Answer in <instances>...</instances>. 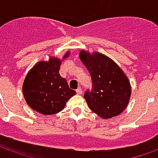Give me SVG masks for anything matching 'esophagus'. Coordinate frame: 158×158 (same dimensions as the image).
Segmentation results:
<instances>
[{
  "mask_svg": "<svg viewBox=\"0 0 158 158\" xmlns=\"http://www.w3.org/2000/svg\"><path fill=\"white\" fill-rule=\"evenodd\" d=\"M76 93L78 94V95H81L82 94V89L79 87V88H78V89H76Z\"/></svg>",
  "mask_w": 158,
  "mask_h": 158,
  "instance_id": "34e87169",
  "label": "esophagus"
}]
</instances>
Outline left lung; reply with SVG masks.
Wrapping results in <instances>:
<instances>
[{
    "instance_id": "1",
    "label": "left lung",
    "mask_w": 158,
    "mask_h": 158,
    "mask_svg": "<svg viewBox=\"0 0 158 158\" xmlns=\"http://www.w3.org/2000/svg\"><path fill=\"white\" fill-rule=\"evenodd\" d=\"M79 58L92 80V88L84 95L90 110L102 118L119 115L128 106L131 95L125 73L112 59L99 52L81 51Z\"/></svg>"
}]
</instances>
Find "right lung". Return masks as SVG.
<instances>
[{
  "instance_id": "right-lung-1",
  "label": "right lung",
  "mask_w": 158,
  "mask_h": 158,
  "mask_svg": "<svg viewBox=\"0 0 158 158\" xmlns=\"http://www.w3.org/2000/svg\"><path fill=\"white\" fill-rule=\"evenodd\" d=\"M70 52L63 56L68 57ZM61 60L55 56L48 62L40 61L29 70L23 85V93L27 104L43 115L61 112L66 102L76 92L70 89L65 79L59 74Z\"/></svg>"
}]
</instances>
